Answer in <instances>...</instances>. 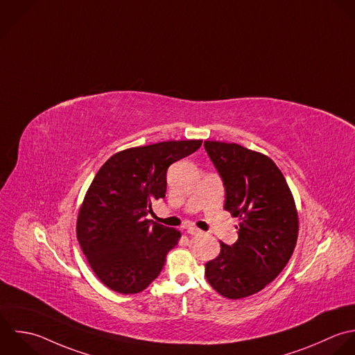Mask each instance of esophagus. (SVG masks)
Masks as SVG:
<instances>
[{
    "label": "esophagus",
    "instance_id": "1",
    "mask_svg": "<svg viewBox=\"0 0 355 355\" xmlns=\"http://www.w3.org/2000/svg\"><path fill=\"white\" fill-rule=\"evenodd\" d=\"M187 232H188L189 235H200V234H202V231L198 230L196 227H188V228H187Z\"/></svg>",
    "mask_w": 355,
    "mask_h": 355
}]
</instances>
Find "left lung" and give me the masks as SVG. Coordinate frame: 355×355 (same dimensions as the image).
Returning <instances> with one entry per match:
<instances>
[{"mask_svg": "<svg viewBox=\"0 0 355 355\" xmlns=\"http://www.w3.org/2000/svg\"><path fill=\"white\" fill-rule=\"evenodd\" d=\"M205 149L225 187L224 209L239 218L238 241L221 242L205 275L221 296L248 297L272 282L292 257L299 234L296 205L268 156L217 141H205Z\"/></svg>", "mask_w": 355, "mask_h": 355, "instance_id": "obj_1", "label": "left lung"}]
</instances>
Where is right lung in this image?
I'll return each mask as SVG.
<instances>
[{"label": "right lung", "mask_w": 355, "mask_h": 355, "mask_svg": "<svg viewBox=\"0 0 355 355\" xmlns=\"http://www.w3.org/2000/svg\"><path fill=\"white\" fill-rule=\"evenodd\" d=\"M200 145V139H189L130 148L114 153L96 173L78 211L77 239L109 289L138 293L162 272L181 232L146 216L152 202L166 196L167 168Z\"/></svg>", "instance_id": "1"}]
</instances>
